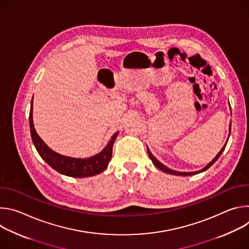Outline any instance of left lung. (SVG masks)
<instances>
[{"mask_svg":"<svg viewBox=\"0 0 249 249\" xmlns=\"http://www.w3.org/2000/svg\"><path fill=\"white\" fill-rule=\"evenodd\" d=\"M231 124H230V134H231ZM226 146H227V144L223 147V149L220 151V153L216 156V158L213 160L207 166H205L202 170H200V171H196V172H178V171H175V170H171V169H169V168H167L165 165H163L161 162H160L153 155H152V153L150 152V150L147 148V152H148V155H149V158L152 160V161H153V163L155 164V166H157L159 169H160V170H162V171H164V172H166V173H169V174H174V175H193V174H197V173H200V172H203V171H205V170H207L210 166H212L213 164H214L215 162H216V160L220 158V156L222 155V153L224 152V150H225V148H226Z\"/></svg>","mask_w":249,"mask_h":249,"instance_id":"1","label":"left lung"}]
</instances>
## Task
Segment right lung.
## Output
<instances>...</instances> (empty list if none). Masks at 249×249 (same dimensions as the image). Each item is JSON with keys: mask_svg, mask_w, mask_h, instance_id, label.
<instances>
[{"mask_svg": "<svg viewBox=\"0 0 249 249\" xmlns=\"http://www.w3.org/2000/svg\"><path fill=\"white\" fill-rule=\"evenodd\" d=\"M32 100H31V106H30V112H29V125H30V133L32 142L36 148L38 154L40 157L56 171H58L61 174L72 176V177H88L92 176L95 174H98L102 172L106 167H107L111 156H112V148L114 141L118 135V132H116L108 145L104 148V150L89 159H75L65 157L62 155H59L52 151L50 148L44 144V142L40 139V137L37 135L36 131L33 126V120H32Z\"/></svg>", "mask_w": 249, "mask_h": 249, "instance_id": "1", "label": "right lung"}]
</instances>
